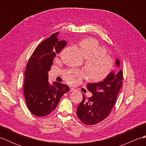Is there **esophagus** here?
<instances>
[{
    "mask_svg": "<svg viewBox=\"0 0 146 146\" xmlns=\"http://www.w3.org/2000/svg\"><path fill=\"white\" fill-rule=\"evenodd\" d=\"M75 90H76L75 88H74L73 87H70V92H74V91H75Z\"/></svg>",
    "mask_w": 146,
    "mask_h": 146,
    "instance_id": "34e87169",
    "label": "esophagus"
}]
</instances>
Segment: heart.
Listing matches in <instances>:
<instances>
[{"label":"heart","instance_id":"heart-1","mask_svg":"<svg viewBox=\"0 0 146 146\" xmlns=\"http://www.w3.org/2000/svg\"><path fill=\"white\" fill-rule=\"evenodd\" d=\"M79 46L83 57L86 58L85 69L90 80L100 81L109 75L113 69V61L106 54V48L93 38L82 40ZM64 77L67 82L75 83L77 79L82 78L83 74L79 70H68L64 73Z\"/></svg>","mask_w":146,"mask_h":146}]
</instances>
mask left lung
<instances>
[{
    "label": "left lung",
    "instance_id": "left-lung-1",
    "mask_svg": "<svg viewBox=\"0 0 146 146\" xmlns=\"http://www.w3.org/2000/svg\"><path fill=\"white\" fill-rule=\"evenodd\" d=\"M115 64L120 66L119 60H115ZM122 80L123 73L120 70L116 73L111 71L102 82L88 83L86 87L92 92V97L86 98L83 94V100L76 110L80 120L91 125L106 119L115 104Z\"/></svg>",
    "mask_w": 146,
    "mask_h": 146
}]
</instances>
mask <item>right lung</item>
I'll return each mask as SVG.
<instances>
[{"mask_svg":"<svg viewBox=\"0 0 146 146\" xmlns=\"http://www.w3.org/2000/svg\"><path fill=\"white\" fill-rule=\"evenodd\" d=\"M59 33L52 34L38 46L27 62L24 73V94L27 107L38 117L47 115L53 111L61 97L70 90L68 86L48 82V71L53 64L56 54L61 51L66 42L58 41Z\"/></svg>","mask_w":146,"mask_h":146,"instance_id":"add662e5","label":"right lung"}]
</instances>
